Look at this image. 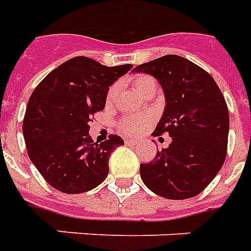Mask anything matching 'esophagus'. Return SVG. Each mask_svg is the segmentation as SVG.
<instances>
[{
  "label": "esophagus",
  "instance_id": "obj_1",
  "mask_svg": "<svg viewBox=\"0 0 251 251\" xmlns=\"http://www.w3.org/2000/svg\"><path fill=\"white\" fill-rule=\"evenodd\" d=\"M124 143H126L127 146H135L138 142H136L135 139H126L124 140Z\"/></svg>",
  "mask_w": 251,
  "mask_h": 251
}]
</instances>
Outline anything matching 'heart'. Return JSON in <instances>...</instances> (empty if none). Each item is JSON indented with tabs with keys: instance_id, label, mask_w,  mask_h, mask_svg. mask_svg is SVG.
Instances as JSON below:
<instances>
[{
	"instance_id": "heart-1",
	"label": "heart",
	"mask_w": 251,
	"mask_h": 251,
	"mask_svg": "<svg viewBox=\"0 0 251 251\" xmlns=\"http://www.w3.org/2000/svg\"><path fill=\"white\" fill-rule=\"evenodd\" d=\"M132 85L134 89L138 93H142L146 88H149L151 85H155V79L147 74H138L132 78ZM116 94V86H111L108 89L106 93V101L111 102ZM151 123L150 116H129L124 117L122 122L119 123V129L123 134L129 135V136H135V135L140 134L143 129Z\"/></svg>"
}]
</instances>
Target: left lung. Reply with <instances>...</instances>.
<instances>
[{"label":"left lung","instance_id":"left-lung-1","mask_svg":"<svg viewBox=\"0 0 251 251\" xmlns=\"http://www.w3.org/2000/svg\"><path fill=\"white\" fill-rule=\"evenodd\" d=\"M134 72L161 83L166 106L154 135L168 132L172 138L151 162L140 163V177L165 199L196 196L225 163L230 126L225 97L209 73L178 55H165Z\"/></svg>","mask_w":251,"mask_h":251}]
</instances>
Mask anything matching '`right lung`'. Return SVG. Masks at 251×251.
<instances>
[{
	"instance_id": "1",
	"label": "right lung",
	"mask_w": 251,
	"mask_h": 251,
	"mask_svg": "<svg viewBox=\"0 0 251 251\" xmlns=\"http://www.w3.org/2000/svg\"><path fill=\"white\" fill-rule=\"evenodd\" d=\"M131 67H108L75 56L58 66L32 92L23 120L26 151L56 191L83 193L106 178L111 154L124 142L119 135L94 142L89 136V122L104 109L109 86Z\"/></svg>"
}]
</instances>
